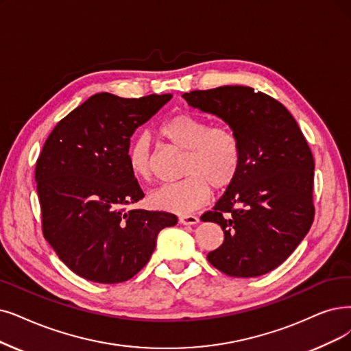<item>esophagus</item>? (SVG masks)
I'll return each instance as SVG.
<instances>
[{"label":"esophagus","instance_id":"obj_1","mask_svg":"<svg viewBox=\"0 0 351 351\" xmlns=\"http://www.w3.org/2000/svg\"><path fill=\"white\" fill-rule=\"evenodd\" d=\"M200 220L197 216L193 215H186V216H180L178 217V223L180 224H197Z\"/></svg>","mask_w":351,"mask_h":351}]
</instances>
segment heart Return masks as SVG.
Returning a JSON list of instances; mask_svg holds the SVG:
<instances>
[{"mask_svg":"<svg viewBox=\"0 0 351 351\" xmlns=\"http://www.w3.org/2000/svg\"><path fill=\"white\" fill-rule=\"evenodd\" d=\"M160 134L174 147L184 149L181 174L176 183L154 189L148 202L154 208L187 215L204 206L216 190L226 189L234 180L241 161L239 139L228 125L208 122L191 114H177L164 121ZM131 173L139 180L151 177V152L144 138H138L128 151Z\"/></svg>","mask_w":351,"mask_h":351,"instance_id":"heart-1","label":"heart"}]
</instances>
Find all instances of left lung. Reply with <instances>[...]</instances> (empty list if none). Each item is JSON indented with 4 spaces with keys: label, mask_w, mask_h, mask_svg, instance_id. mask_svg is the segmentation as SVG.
Instances as JSON below:
<instances>
[{
    "label": "left lung",
    "mask_w": 351,
    "mask_h": 351,
    "mask_svg": "<svg viewBox=\"0 0 351 351\" xmlns=\"http://www.w3.org/2000/svg\"><path fill=\"white\" fill-rule=\"evenodd\" d=\"M191 108L219 117L239 139L234 180L203 221L220 224L224 241L210 252L215 268L236 278L268 274L281 265L314 220V158L289 110L247 86L183 95Z\"/></svg>",
    "instance_id": "left-lung-1"
}]
</instances>
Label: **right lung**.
<instances>
[{
	"mask_svg": "<svg viewBox=\"0 0 351 351\" xmlns=\"http://www.w3.org/2000/svg\"><path fill=\"white\" fill-rule=\"evenodd\" d=\"M173 97L127 99L96 93L63 118L36 164L46 241L79 276L99 284L128 281L156 249L176 215L127 210L144 197L130 170L131 136Z\"/></svg>",
	"mask_w": 351,
	"mask_h": 351,
	"instance_id": "right-lung-1",
	"label": "right lung"
}]
</instances>
